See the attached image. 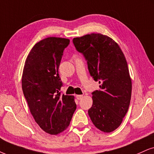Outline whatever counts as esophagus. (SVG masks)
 Masks as SVG:
<instances>
[{"mask_svg": "<svg viewBox=\"0 0 154 154\" xmlns=\"http://www.w3.org/2000/svg\"><path fill=\"white\" fill-rule=\"evenodd\" d=\"M82 98H83V95H76V98L78 100L82 99Z\"/></svg>", "mask_w": 154, "mask_h": 154, "instance_id": "1", "label": "esophagus"}]
</instances>
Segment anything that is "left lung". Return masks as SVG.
<instances>
[{
  "mask_svg": "<svg viewBox=\"0 0 154 154\" xmlns=\"http://www.w3.org/2000/svg\"><path fill=\"white\" fill-rule=\"evenodd\" d=\"M73 43L87 60L90 75L100 83L99 90L92 93L89 116L101 131H113L122 123L131 97V79L124 54L113 39L100 33L74 38Z\"/></svg>",
  "mask_w": 154,
  "mask_h": 154,
  "instance_id": "1",
  "label": "left lung"
}]
</instances>
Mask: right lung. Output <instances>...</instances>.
<instances>
[{
	"mask_svg": "<svg viewBox=\"0 0 154 154\" xmlns=\"http://www.w3.org/2000/svg\"><path fill=\"white\" fill-rule=\"evenodd\" d=\"M70 40L48 37L33 47L26 60L22 89L32 116L45 132L56 135L69 126L76 109L73 96L60 94L58 74L63 51Z\"/></svg>",
	"mask_w": 154,
	"mask_h": 154,
	"instance_id": "obj_1",
	"label": "right lung"
}]
</instances>
